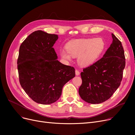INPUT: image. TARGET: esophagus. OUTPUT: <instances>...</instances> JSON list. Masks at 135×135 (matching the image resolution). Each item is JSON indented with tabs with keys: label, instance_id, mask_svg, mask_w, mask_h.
Masks as SVG:
<instances>
[{
	"label": "esophagus",
	"instance_id": "34e87169",
	"mask_svg": "<svg viewBox=\"0 0 135 135\" xmlns=\"http://www.w3.org/2000/svg\"><path fill=\"white\" fill-rule=\"evenodd\" d=\"M80 74V72L78 70L75 69V75H79Z\"/></svg>",
	"mask_w": 135,
	"mask_h": 135
}]
</instances>
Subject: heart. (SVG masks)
I'll use <instances>...</instances> for the list:
<instances>
[{
  "mask_svg": "<svg viewBox=\"0 0 135 135\" xmlns=\"http://www.w3.org/2000/svg\"><path fill=\"white\" fill-rule=\"evenodd\" d=\"M67 51L62 50V59L70 61L78 57V62L82 66L93 64L100 56L104 47V42L101 38L76 39L70 41L66 45Z\"/></svg>",
  "mask_w": 135,
  "mask_h": 135,
  "instance_id": "b5f03b06",
  "label": "heart"
}]
</instances>
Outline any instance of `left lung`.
Wrapping results in <instances>:
<instances>
[{"label": "left lung", "mask_w": 135, "mask_h": 135, "mask_svg": "<svg viewBox=\"0 0 135 135\" xmlns=\"http://www.w3.org/2000/svg\"><path fill=\"white\" fill-rule=\"evenodd\" d=\"M113 42L103 57L83 69L79 94L84 101L98 104L107 101L115 93L123 79L125 66L122 42L112 34Z\"/></svg>", "instance_id": "left-lung-1"}]
</instances>
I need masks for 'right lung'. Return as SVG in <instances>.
Returning a JSON list of instances; mask_svg holds the SVG:
<instances>
[{
	"instance_id": "1",
	"label": "right lung",
	"mask_w": 135,
	"mask_h": 135,
	"mask_svg": "<svg viewBox=\"0 0 135 135\" xmlns=\"http://www.w3.org/2000/svg\"><path fill=\"white\" fill-rule=\"evenodd\" d=\"M56 34L42 31L33 32L21 44L17 59L19 81L32 100L49 104L58 100L65 84L75 75L73 67L57 59L52 47Z\"/></svg>"
}]
</instances>
